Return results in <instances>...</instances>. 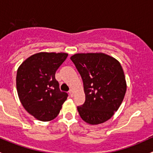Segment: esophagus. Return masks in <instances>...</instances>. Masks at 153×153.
<instances>
[{"label":"esophagus","mask_w":153,"mask_h":153,"mask_svg":"<svg viewBox=\"0 0 153 153\" xmlns=\"http://www.w3.org/2000/svg\"><path fill=\"white\" fill-rule=\"evenodd\" d=\"M69 93L71 97H73V90H72V89H70V90L69 91Z\"/></svg>","instance_id":"34e87169"}]
</instances>
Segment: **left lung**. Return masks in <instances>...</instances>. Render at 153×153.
Masks as SVG:
<instances>
[{"instance_id":"1","label":"left lung","mask_w":153,"mask_h":153,"mask_svg":"<svg viewBox=\"0 0 153 153\" xmlns=\"http://www.w3.org/2000/svg\"><path fill=\"white\" fill-rule=\"evenodd\" d=\"M70 59L84 83L85 102L77 107L81 118L92 125L108 121L121 106L126 91L121 64L101 52L78 53Z\"/></svg>"}]
</instances>
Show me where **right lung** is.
Masks as SVG:
<instances>
[{"mask_svg":"<svg viewBox=\"0 0 153 153\" xmlns=\"http://www.w3.org/2000/svg\"><path fill=\"white\" fill-rule=\"evenodd\" d=\"M67 53L39 52L31 55L18 67V95L24 109L36 119L49 121L59 114L68 94L60 90L55 72Z\"/></svg>","mask_w":153,"mask_h":153,"instance_id":"right-lung-1","label":"right lung"}]
</instances>
